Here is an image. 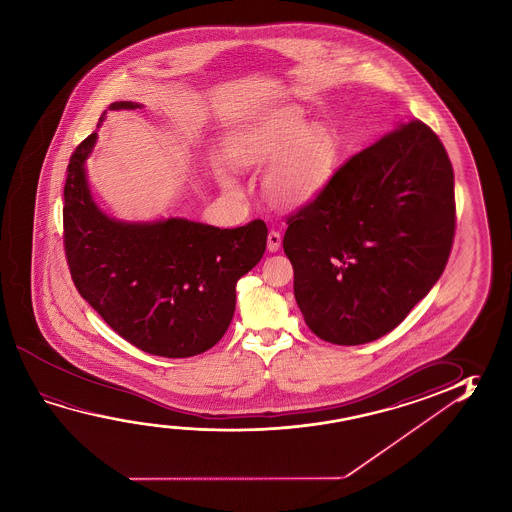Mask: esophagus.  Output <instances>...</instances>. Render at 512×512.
<instances>
[{"label": "esophagus", "mask_w": 512, "mask_h": 512, "mask_svg": "<svg viewBox=\"0 0 512 512\" xmlns=\"http://www.w3.org/2000/svg\"><path fill=\"white\" fill-rule=\"evenodd\" d=\"M282 244V235L277 230H271L268 234V250L269 252H278Z\"/></svg>", "instance_id": "esophagus-1"}]
</instances>
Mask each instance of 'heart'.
<instances>
[{"instance_id": "1", "label": "heart", "mask_w": 512, "mask_h": 512, "mask_svg": "<svg viewBox=\"0 0 512 512\" xmlns=\"http://www.w3.org/2000/svg\"><path fill=\"white\" fill-rule=\"evenodd\" d=\"M230 159L239 168L275 164L266 176L269 198L298 207L328 184L336 168L337 141L325 126H310L300 116H289L235 139ZM219 180L227 189H235L234 180L225 173H219Z\"/></svg>"}]
</instances>
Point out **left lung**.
<instances>
[{
	"label": "left lung",
	"instance_id": "1",
	"mask_svg": "<svg viewBox=\"0 0 512 512\" xmlns=\"http://www.w3.org/2000/svg\"><path fill=\"white\" fill-rule=\"evenodd\" d=\"M453 168L411 119L353 155L287 218L294 298L323 341L371 343L427 296L452 252Z\"/></svg>",
	"mask_w": 512,
	"mask_h": 512
}]
</instances>
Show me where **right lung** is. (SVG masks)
I'll use <instances>...</instances> for the list:
<instances>
[{"mask_svg": "<svg viewBox=\"0 0 512 512\" xmlns=\"http://www.w3.org/2000/svg\"><path fill=\"white\" fill-rule=\"evenodd\" d=\"M116 101L110 109H137ZM91 134L69 159L64 185V250L76 291L118 336L168 359L207 352L225 336L235 284L259 264L268 228L253 219L216 228L187 219L123 223L91 198L85 160Z\"/></svg>", "mask_w": 512, "mask_h": 512, "instance_id": "right-lung-1", "label": "right lung"}]
</instances>
